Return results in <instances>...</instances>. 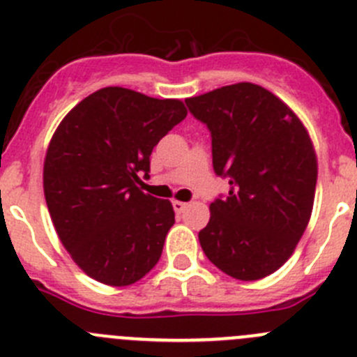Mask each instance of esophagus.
Segmentation results:
<instances>
[{"label":"esophagus","mask_w":357,"mask_h":357,"mask_svg":"<svg viewBox=\"0 0 357 357\" xmlns=\"http://www.w3.org/2000/svg\"><path fill=\"white\" fill-rule=\"evenodd\" d=\"M188 206H190L188 202H181V201H174V202H172V208H174L176 213H183L186 208H188Z\"/></svg>","instance_id":"1"}]
</instances>
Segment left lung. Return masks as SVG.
Segmentation results:
<instances>
[{"label":"left lung","mask_w":357,"mask_h":357,"mask_svg":"<svg viewBox=\"0 0 357 357\" xmlns=\"http://www.w3.org/2000/svg\"><path fill=\"white\" fill-rule=\"evenodd\" d=\"M185 102L211 133L215 174L231 185L209 206L202 250L232 278H264L291 257L312 215L317 160L308 132L278 96L252 82Z\"/></svg>","instance_id":"8db88e82"}]
</instances>
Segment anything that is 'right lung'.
<instances>
[{
	"instance_id": "right-lung-1",
	"label": "right lung",
	"mask_w": 357,
	"mask_h": 357,
	"mask_svg": "<svg viewBox=\"0 0 357 357\" xmlns=\"http://www.w3.org/2000/svg\"><path fill=\"white\" fill-rule=\"evenodd\" d=\"M186 118L179 100L126 88L86 96L59 123L43 163L52 224L75 264L105 285H132L162 255L174 209L139 188L163 135Z\"/></svg>"
}]
</instances>
